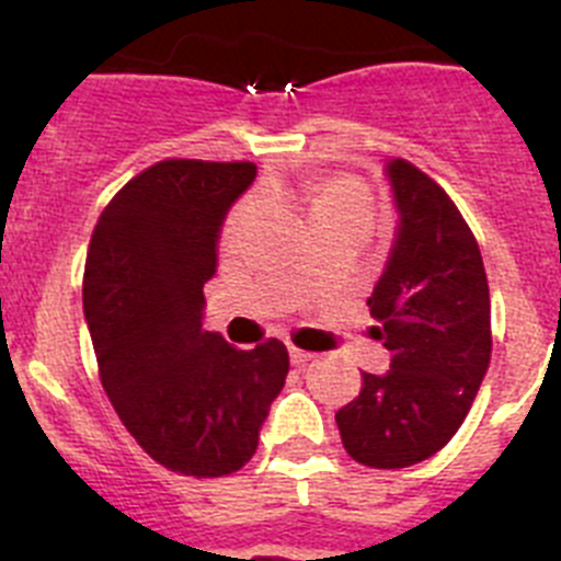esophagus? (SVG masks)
Instances as JSON below:
<instances>
[{
  "mask_svg": "<svg viewBox=\"0 0 561 561\" xmlns=\"http://www.w3.org/2000/svg\"><path fill=\"white\" fill-rule=\"evenodd\" d=\"M289 356H291V365H297V368H300V365H309V362L314 359V354L295 348V345H289Z\"/></svg>",
  "mask_w": 561,
  "mask_h": 561,
  "instance_id": "obj_1",
  "label": "esophagus"
}]
</instances>
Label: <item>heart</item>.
Wrapping results in <instances>:
<instances>
[{
    "label": "heart",
    "mask_w": 561,
    "mask_h": 561,
    "mask_svg": "<svg viewBox=\"0 0 561 561\" xmlns=\"http://www.w3.org/2000/svg\"><path fill=\"white\" fill-rule=\"evenodd\" d=\"M297 205L309 213V219L314 221L317 216H325V213H340V210H359L368 213V202H365V193L356 185L354 180H345V176H320V180L304 182V185L295 191ZM250 210V202H244L241 207H236V213L227 221V232L236 230L241 225V219Z\"/></svg>",
    "instance_id": "heart-1"
}]
</instances>
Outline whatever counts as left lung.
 I'll return each instance as SVG.
<instances>
[{"label":"left lung","instance_id":"1","mask_svg":"<svg viewBox=\"0 0 561 561\" xmlns=\"http://www.w3.org/2000/svg\"><path fill=\"white\" fill-rule=\"evenodd\" d=\"M399 227L368 297L388 374H362L336 413L356 463L404 469L447 447L492 359V304L478 241L447 191L408 160H390Z\"/></svg>","mask_w":561,"mask_h":561}]
</instances>
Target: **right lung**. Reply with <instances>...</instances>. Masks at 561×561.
Returning a JSON list of instances; mask_svg holds the SVG:
<instances>
[{"instance_id":"add662e5","label":"right lung","mask_w":561,"mask_h":561,"mask_svg":"<svg viewBox=\"0 0 561 561\" xmlns=\"http://www.w3.org/2000/svg\"><path fill=\"white\" fill-rule=\"evenodd\" d=\"M252 162L162 160L117 191L98 219L83 314L103 390L134 440L171 472L221 478L257 449L284 390L289 351L232 348L205 331V284Z\"/></svg>"}]
</instances>
